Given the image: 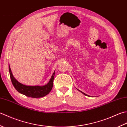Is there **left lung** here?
I'll return each instance as SVG.
<instances>
[{"instance_id": "1", "label": "left lung", "mask_w": 127, "mask_h": 127, "mask_svg": "<svg viewBox=\"0 0 127 127\" xmlns=\"http://www.w3.org/2000/svg\"><path fill=\"white\" fill-rule=\"evenodd\" d=\"M77 90H78V91H80V92H81L82 94H84V95H86V96H90V95H87V94H85V93H83V92H82V91H80V90H78V89H77Z\"/></svg>"}]
</instances>
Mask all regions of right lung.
<instances>
[{"mask_svg": "<svg viewBox=\"0 0 127 127\" xmlns=\"http://www.w3.org/2000/svg\"><path fill=\"white\" fill-rule=\"evenodd\" d=\"M9 70L11 80L13 86L19 93L31 98H41L47 95L52 89L55 71L51 76L47 84L44 86H27L19 82L13 76L10 65Z\"/></svg>", "mask_w": 127, "mask_h": 127, "instance_id": "1", "label": "right lung"}]
</instances>
